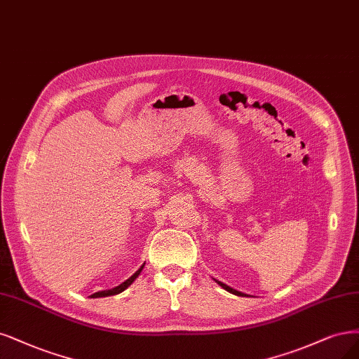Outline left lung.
<instances>
[{"label":"left lung","instance_id":"1","mask_svg":"<svg viewBox=\"0 0 359 359\" xmlns=\"http://www.w3.org/2000/svg\"><path fill=\"white\" fill-rule=\"evenodd\" d=\"M217 283H218V285H221L222 288H224L226 291H229V292H231V294H234V295H243L242 292H239V291H236V290H233V288L227 287V285H226V283H222V282H219V280H217Z\"/></svg>","mask_w":359,"mask_h":359}]
</instances>
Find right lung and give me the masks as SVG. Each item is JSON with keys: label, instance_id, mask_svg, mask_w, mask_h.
I'll list each match as a JSON object with an SVG mask.
<instances>
[{"label": "right lung", "instance_id": "obj_1", "mask_svg": "<svg viewBox=\"0 0 359 359\" xmlns=\"http://www.w3.org/2000/svg\"><path fill=\"white\" fill-rule=\"evenodd\" d=\"M144 269V266H141L140 269H138V271H135V273L128 279V280H125L123 283H120L118 287H116V288H113V290H108V291H100V292H95V294H92L90 297L92 299H97V297H108V295H116V294H118V292H121V291H125L130 283L138 278V275L141 273V270Z\"/></svg>", "mask_w": 359, "mask_h": 359}]
</instances>
